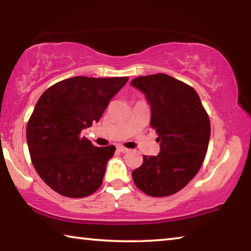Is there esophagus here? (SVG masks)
<instances>
[{"label":"esophagus","instance_id":"34e87169","mask_svg":"<svg viewBox=\"0 0 251 251\" xmlns=\"http://www.w3.org/2000/svg\"><path fill=\"white\" fill-rule=\"evenodd\" d=\"M117 151H122V152H127V151H129L128 148H126V147H124V146H122V145L117 146Z\"/></svg>","mask_w":251,"mask_h":251}]
</instances>
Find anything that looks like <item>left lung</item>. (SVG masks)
<instances>
[{"mask_svg":"<svg viewBox=\"0 0 251 251\" xmlns=\"http://www.w3.org/2000/svg\"><path fill=\"white\" fill-rule=\"evenodd\" d=\"M131 85L151 105V127L160 151L143 156L131 173L136 187L148 196L165 197L179 192L196 176L208 150L209 116L192 86L167 74L139 76Z\"/></svg>","mask_w":251,"mask_h":251,"instance_id":"1","label":"left lung"}]
</instances>
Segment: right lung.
<instances>
[{"label":"right lung","mask_w":251,"mask_h":251,"mask_svg":"<svg viewBox=\"0 0 251 251\" xmlns=\"http://www.w3.org/2000/svg\"><path fill=\"white\" fill-rule=\"evenodd\" d=\"M128 77L75 76L49 87L27 122L34 168L54 192L83 198L100 188L115 146L96 147L80 133L99 122Z\"/></svg>","instance_id":"obj_1"}]
</instances>
